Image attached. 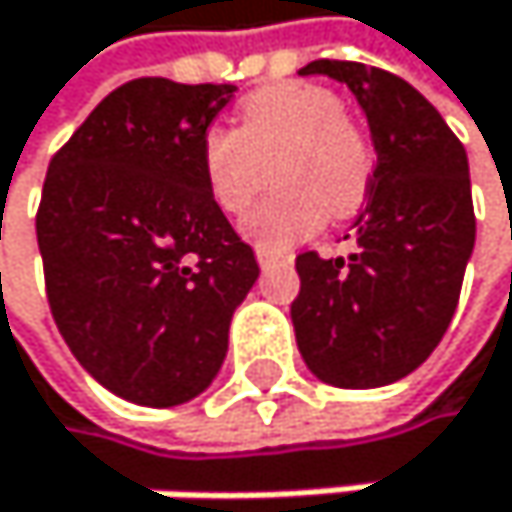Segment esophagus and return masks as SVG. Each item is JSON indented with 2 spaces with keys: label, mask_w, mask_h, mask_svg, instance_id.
Wrapping results in <instances>:
<instances>
[{
  "label": "esophagus",
  "mask_w": 512,
  "mask_h": 512,
  "mask_svg": "<svg viewBox=\"0 0 512 512\" xmlns=\"http://www.w3.org/2000/svg\"><path fill=\"white\" fill-rule=\"evenodd\" d=\"M291 261V254H276V251H267V248H258V264L267 270L273 264H288Z\"/></svg>",
  "instance_id": "1"
}]
</instances>
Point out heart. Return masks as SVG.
Here are the masks:
<instances>
[{"label": "heart", "instance_id": "heart-1", "mask_svg": "<svg viewBox=\"0 0 512 512\" xmlns=\"http://www.w3.org/2000/svg\"><path fill=\"white\" fill-rule=\"evenodd\" d=\"M199 165L221 211L242 214L270 178L282 184L245 218L261 248H291L319 233L328 218L362 208L375 153L365 131L341 110L338 94L313 82H282L251 91L236 128L202 134Z\"/></svg>", "mask_w": 512, "mask_h": 512}]
</instances>
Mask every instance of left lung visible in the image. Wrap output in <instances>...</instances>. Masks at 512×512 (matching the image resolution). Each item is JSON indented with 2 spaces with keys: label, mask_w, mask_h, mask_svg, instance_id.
<instances>
[{
  "label": "left lung",
  "mask_w": 512,
  "mask_h": 512,
  "mask_svg": "<svg viewBox=\"0 0 512 512\" xmlns=\"http://www.w3.org/2000/svg\"><path fill=\"white\" fill-rule=\"evenodd\" d=\"M301 76L344 82L378 153L347 258L298 254L291 304L298 350L331 387L368 390L411 375L455 316L476 242L467 150L405 79L353 61H313Z\"/></svg>",
  "instance_id": "left-lung-1"
}]
</instances>
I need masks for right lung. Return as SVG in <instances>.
Wrapping results in <instances>:
<instances>
[{
	"instance_id": "right-lung-1",
	"label": "right lung",
	"mask_w": 512,
	"mask_h": 512,
	"mask_svg": "<svg viewBox=\"0 0 512 512\" xmlns=\"http://www.w3.org/2000/svg\"><path fill=\"white\" fill-rule=\"evenodd\" d=\"M233 91L131 79L45 174L36 239L51 316L88 375L134 405H181L218 378L230 319L261 273L199 165Z\"/></svg>"
}]
</instances>
